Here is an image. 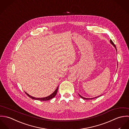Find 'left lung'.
Listing matches in <instances>:
<instances>
[{"instance_id":"1","label":"left lung","mask_w":129,"mask_h":129,"mask_svg":"<svg viewBox=\"0 0 129 129\" xmlns=\"http://www.w3.org/2000/svg\"><path fill=\"white\" fill-rule=\"evenodd\" d=\"M110 42H111V43L116 48V51H117V49H116V46H115V44L114 43V42L112 41V40H110ZM79 96H80V97H81V98H82V99H86V100H92V99H94V98H97V97H99V96H98V97H95V98H84V97H82L81 96H80V95H79Z\"/></svg>"}]
</instances>
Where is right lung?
<instances>
[{
  "mask_svg": "<svg viewBox=\"0 0 129 129\" xmlns=\"http://www.w3.org/2000/svg\"><path fill=\"white\" fill-rule=\"evenodd\" d=\"M58 87L57 88V89H56V90L51 95H50V96H48V97H44V98H35V97H33L32 96H30L29 95H28L27 93H26L25 92V93L26 94V95L29 97H30V98L31 99H34V100H40V101H48V100H51L52 98H53L56 95L57 93V91H58Z\"/></svg>",
  "mask_w": 129,
  "mask_h": 129,
  "instance_id": "add662e5",
  "label": "right lung"
}]
</instances>
